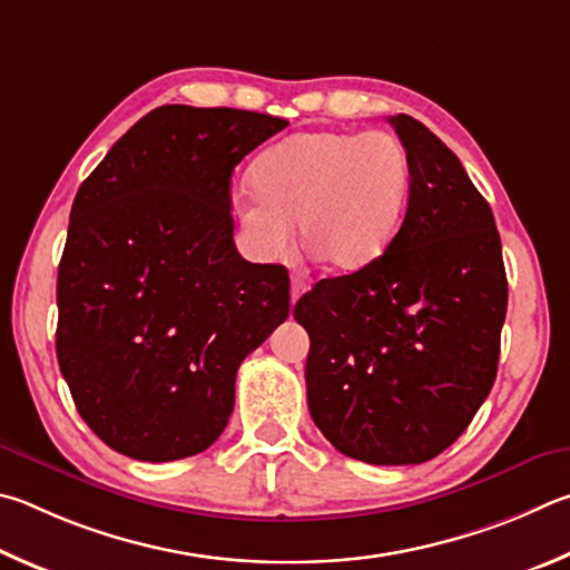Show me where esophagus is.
I'll return each mask as SVG.
<instances>
[{
	"instance_id": "34e87169",
	"label": "esophagus",
	"mask_w": 570,
	"mask_h": 570,
	"mask_svg": "<svg viewBox=\"0 0 570 570\" xmlns=\"http://www.w3.org/2000/svg\"><path fill=\"white\" fill-rule=\"evenodd\" d=\"M303 293H305V283H303L301 277H293V279H291V303L295 305L297 301H301Z\"/></svg>"
}]
</instances>
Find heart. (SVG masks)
<instances>
[{"mask_svg": "<svg viewBox=\"0 0 570 570\" xmlns=\"http://www.w3.org/2000/svg\"><path fill=\"white\" fill-rule=\"evenodd\" d=\"M249 185L253 195L237 199L235 213L259 257H283L295 223L307 253L337 273H355L391 247L411 163L391 132L311 129L265 149Z\"/></svg>", "mask_w": 570, "mask_h": 570, "instance_id": "heart-1", "label": "heart"}]
</instances>
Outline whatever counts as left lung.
I'll return each mask as SVG.
<instances>
[{
  "mask_svg": "<svg viewBox=\"0 0 570 570\" xmlns=\"http://www.w3.org/2000/svg\"><path fill=\"white\" fill-rule=\"evenodd\" d=\"M411 163L403 225L363 269L295 305L311 335L307 407L337 451L373 465L443 453L491 393L508 307L491 205L423 122L391 117Z\"/></svg>",
  "mask_w": 570,
  "mask_h": 570,
  "instance_id": "8db88e82",
  "label": "left lung"
}]
</instances>
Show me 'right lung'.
I'll return each mask as SVG.
<instances>
[{"label":"right lung","instance_id":"obj_1","mask_svg":"<svg viewBox=\"0 0 570 570\" xmlns=\"http://www.w3.org/2000/svg\"><path fill=\"white\" fill-rule=\"evenodd\" d=\"M283 117L165 105L75 197L57 275V361L82 421L135 461L207 451L239 363L291 313L283 265L239 257L229 177Z\"/></svg>","mask_w":570,"mask_h":570}]
</instances>
